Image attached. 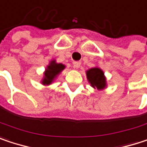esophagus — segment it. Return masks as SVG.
Returning <instances> with one entry per match:
<instances>
[{
  "label": "esophagus",
  "instance_id": "esophagus-1",
  "mask_svg": "<svg viewBox=\"0 0 147 147\" xmlns=\"http://www.w3.org/2000/svg\"><path fill=\"white\" fill-rule=\"evenodd\" d=\"M73 65H74V68L78 69V68L80 67V65H81V62H79V61H75V62L73 63Z\"/></svg>",
  "mask_w": 147,
  "mask_h": 147
}]
</instances>
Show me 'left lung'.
Here are the masks:
<instances>
[{
  "instance_id": "left-lung-1",
  "label": "left lung",
  "mask_w": 147,
  "mask_h": 147,
  "mask_svg": "<svg viewBox=\"0 0 147 147\" xmlns=\"http://www.w3.org/2000/svg\"><path fill=\"white\" fill-rule=\"evenodd\" d=\"M86 76L88 83L92 88L97 89L99 91L106 88V77L105 73L100 67H93L86 71Z\"/></svg>"
}]
</instances>
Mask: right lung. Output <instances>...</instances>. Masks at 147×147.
Wrapping results in <instances>:
<instances>
[{
  "label": "right lung",
  "mask_w": 147,
  "mask_h": 147,
  "mask_svg": "<svg viewBox=\"0 0 147 147\" xmlns=\"http://www.w3.org/2000/svg\"><path fill=\"white\" fill-rule=\"evenodd\" d=\"M65 69V65L61 63H57L55 59H52L45 69L41 83L44 86H48L52 84Z\"/></svg>",
  "instance_id": "right-lung-1"
}]
</instances>
